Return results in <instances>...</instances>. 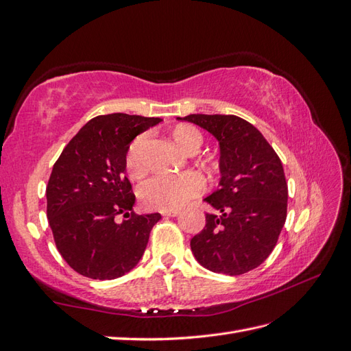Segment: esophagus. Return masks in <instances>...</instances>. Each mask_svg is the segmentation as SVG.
<instances>
[{"instance_id":"34e87169","label":"esophagus","mask_w":351,"mask_h":351,"mask_svg":"<svg viewBox=\"0 0 351 351\" xmlns=\"http://www.w3.org/2000/svg\"><path fill=\"white\" fill-rule=\"evenodd\" d=\"M179 214V210H161L162 217H176Z\"/></svg>"}]
</instances>
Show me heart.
Returning <instances> with one entry per match:
<instances>
[{
	"instance_id": "1",
	"label": "heart",
	"mask_w": 351,
	"mask_h": 351,
	"mask_svg": "<svg viewBox=\"0 0 351 351\" xmlns=\"http://www.w3.org/2000/svg\"><path fill=\"white\" fill-rule=\"evenodd\" d=\"M175 142L185 151H197L202 145V134L193 125H176L172 132ZM146 134H138L130 143L125 154V167L130 176L141 178L146 172L142 151ZM206 181L199 172L189 170L182 173H160L145 181L138 195L146 208L158 210H176L205 191Z\"/></svg>"
}]
</instances>
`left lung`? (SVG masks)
Returning a JSON list of instances; mask_svg holds the SVG:
<instances>
[{"label":"left lung","instance_id":"obj_1","mask_svg":"<svg viewBox=\"0 0 351 351\" xmlns=\"http://www.w3.org/2000/svg\"><path fill=\"white\" fill-rule=\"evenodd\" d=\"M179 119L208 130L221 149L219 189L205 199L217 214H206L205 227L191 239L193 254L217 274L250 272L274 251L287 218L281 160L263 134L239 117L194 113Z\"/></svg>","mask_w":351,"mask_h":351}]
</instances>
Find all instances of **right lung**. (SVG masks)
<instances>
[{
    "label": "right lung",
    "mask_w": 351,
    "mask_h": 351,
    "mask_svg": "<svg viewBox=\"0 0 351 351\" xmlns=\"http://www.w3.org/2000/svg\"><path fill=\"white\" fill-rule=\"evenodd\" d=\"M161 118L110 113L80 128L55 161L46 186L47 221L67 265L93 280H115L138 263L160 214L138 215L125 176L130 142ZM122 215L128 219L116 223Z\"/></svg>",
    "instance_id": "obj_1"
}]
</instances>
